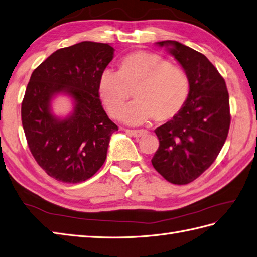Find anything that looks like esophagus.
<instances>
[{"label":"esophagus","mask_w":257,"mask_h":257,"mask_svg":"<svg viewBox=\"0 0 257 257\" xmlns=\"http://www.w3.org/2000/svg\"><path fill=\"white\" fill-rule=\"evenodd\" d=\"M126 132L134 137H142L147 134L146 130H126Z\"/></svg>","instance_id":"esophagus-1"}]
</instances>
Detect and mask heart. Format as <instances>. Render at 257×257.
Returning <instances> with one entry per match:
<instances>
[{
  "label": "heart",
  "mask_w": 257,
  "mask_h": 257,
  "mask_svg": "<svg viewBox=\"0 0 257 257\" xmlns=\"http://www.w3.org/2000/svg\"><path fill=\"white\" fill-rule=\"evenodd\" d=\"M136 100L121 111L132 95ZM190 83L180 67L159 54L139 51L122 60L118 73L104 70L100 75L98 92L111 116L128 124L171 120L182 110L189 97Z\"/></svg>",
  "instance_id": "heart-1"
}]
</instances>
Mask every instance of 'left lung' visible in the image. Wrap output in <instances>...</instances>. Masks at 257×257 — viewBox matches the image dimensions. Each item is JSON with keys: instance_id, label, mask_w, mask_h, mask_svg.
<instances>
[{"instance_id": "8db88e82", "label": "left lung", "mask_w": 257, "mask_h": 257, "mask_svg": "<svg viewBox=\"0 0 257 257\" xmlns=\"http://www.w3.org/2000/svg\"><path fill=\"white\" fill-rule=\"evenodd\" d=\"M157 45L167 47L182 65L190 91L179 114L155 130L159 148L152 164L169 182L183 185L207 170L227 140L229 93L223 77L204 54L178 41Z\"/></svg>"}]
</instances>
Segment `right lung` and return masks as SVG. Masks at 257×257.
Here are the masks:
<instances>
[{"label": "right lung", "instance_id": "1", "mask_svg": "<svg viewBox=\"0 0 257 257\" xmlns=\"http://www.w3.org/2000/svg\"><path fill=\"white\" fill-rule=\"evenodd\" d=\"M113 52L108 43L83 41L56 50L31 74L22 102L25 136L37 164L61 182L88 180L107 158L117 126L102 108L98 83ZM60 92L75 102L72 115L63 120L49 110Z\"/></svg>", "mask_w": 257, "mask_h": 257}]
</instances>
